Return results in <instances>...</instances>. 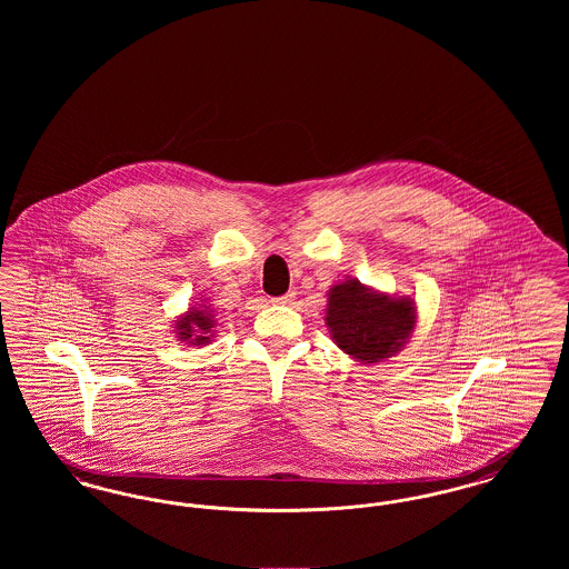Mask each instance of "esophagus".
Here are the masks:
<instances>
[{"mask_svg":"<svg viewBox=\"0 0 569 569\" xmlns=\"http://www.w3.org/2000/svg\"><path fill=\"white\" fill-rule=\"evenodd\" d=\"M295 298H297V292H286L283 297L272 298V302L274 305H290V302H295Z\"/></svg>","mask_w":569,"mask_h":569,"instance_id":"obj_1","label":"esophagus"}]
</instances>
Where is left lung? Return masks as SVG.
<instances>
[{
    "label": "left lung",
    "instance_id": "1",
    "mask_svg": "<svg viewBox=\"0 0 569 569\" xmlns=\"http://www.w3.org/2000/svg\"><path fill=\"white\" fill-rule=\"evenodd\" d=\"M418 320L411 297H390L346 279L328 290L325 322L330 339L362 365L381 362L403 350Z\"/></svg>",
    "mask_w": 569,
    "mask_h": 569
}]
</instances>
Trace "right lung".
Listing matches in <instances>:
<instances>
[{
    "label": "right lung",
    "instance_id": "obj_1",
    "mask_svg": "<svg viewBox=\"0 0 569 569\" xmlns=\"http://www.w3.org/2000/svg\"><path fill=\"white\" fill-rule=\"evenodd\" d=\"M216 313L209 305L198 302L190 307L183 316H179L174 320V335L181 343L188 346H207L211 343V339L216 337Z\"/></svg>",
    "mask_w": 569,
    "mask_h": 569
}]
</instances>
